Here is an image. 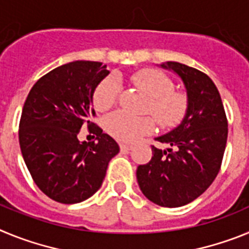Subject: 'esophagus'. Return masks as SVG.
<instances>
[{"instance_id":"34e87169","label":"esophagus","mask_w":249,"mask_h":249,"mask_svg":"<svg viewBox=\"0 0 249 249\" xmlns=\"http://www.w3.org/2000/svg\"><path fill=\"white\" fill-rule=\"evenodd\" d=\"M121 151H131L132 149V144H127V143H121Z\"/></svg>"}]
</instances>
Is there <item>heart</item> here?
Returning <instances> with one entry per match:
<instances>
[{"instance_id": "b5f03b06", "label": "heart", "mask_w": 249, "mask_h": 249, "mask_svg": "<svg viewBox=\"0 0 249 249\" xmlns=\"http://www.w3.org/2000/svg\"><path fill=\"white\" fill-rule=\"evenodd\" d=\"M132 80L147 92L148 109L163 127H173L181 122L187 109V98L181 92L172 91L173 83L163 72L146 68L136 72ZM120 92L117 78L109 77L94 92V105L100 111H107L114 105ZM107 129L113 137L123 142H135L155 129V121L148 116H133L118 111L107 118Z\"/></svg>"}]
</instances>
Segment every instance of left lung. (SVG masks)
Instances as JSON below:
<instances>
[{
	"instance_id": "1",
	"label": "left lung",
	"mask_w": 249,
	"mask_h": 249,
	"mask_svg": "<svg viewBox=\"0 0 249 249\" xmlns=\"http://www.w3.org/2000/svg\"><path fill=\"white\" fill-rule=\"evenodd\" d=\"M160 67L181 78L187 93L183 120L156 140L169 144L152 146V158L137 167V182L147 198L160 207L176 208L195 201L212 184L221 168L228 123L219 92L210 77L179 62Z\"/></svg>"
}]
</instances>
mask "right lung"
Returning a JSON list of instances; mask_svg holds the SVG:
<instances>
[{"label": "right lung", "mask_w": 249, "mask_h": 249, "mask_svg": "<svg viewBox=\"0 0 249 249\" xmlns=\"http://www.w3.org/2000/svg\"><path fill=\"white\" fill-rule=\"evenodd\" d=\"M107 66L73 61L41 77L27 96L19 121L22 157L35 183L51 199L65 204L86 201L100 190L117 142L89 121L93 94L108 76ZM89 125L93 142L78 140Z\"/></svg>", "instance_id": "obj_1"}]
</instances>
